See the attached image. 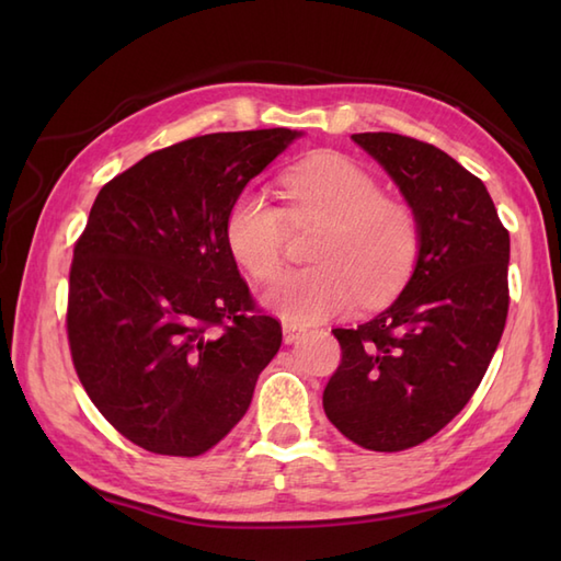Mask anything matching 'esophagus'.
Wrapping results in <instances>:
<instances>
[{
	"label": "esophagus",
	"instance_id": "esophagus-1",
	"mask_svg": "<svg viewBox=\"0 0 561 561\" xmlns=\"http://www.w3.org/2000/svg\"><path fill=\"white\" fill-rule=\"evenodd\" d=\"M282 330H284V342H287V344L296 342V340H299V337L304 335V332H306V328H304V325H299V323H291V320H284Z\"/></svg>",
	"mask_w": 561,
	"mask_h": 561
}]
</instances>
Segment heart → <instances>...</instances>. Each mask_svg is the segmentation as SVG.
<instances>
[{
    "label": "heart",
    "mask_w": 561,
    "mask_h": 561,
    "mask_svg": "<svg viewBox=\"0 0 561 561\" xmlns=\"http://www.w3.org/2000/svg\"><path fill=\"white\" fill-rule=\"evenodd\" d=\"M287 207L243 193L226 217V241L253 279L279 277L291 226L323 224L311 257L267 291V306L291 323L347 313L392 299L420 257L422 224L408 199L383 195L378 178L342 153H316L284 173Z\"/></svg>",
    "instance_id": "obj_1"
}]
</instances>
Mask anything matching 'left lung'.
Returning a JSON list of instances; mask_svg holds the SVG:
<instances>
[{
    "label": "left lung",
    "mask_w": 561,
    "mask_h": 561,
    "mask_svg": "<svg viewBox=\"0 0 561 561\" xmlns=\"http://www.w3.org/2000/svg\"><path fill=\"white\" fill-rule=\"evenodd\" d=\"M352 139L416 209L420 257L383 313L335 328L342 359L323 392L328 420L356 446L396 453L438 434L482 383L508 316V231L478 175L396 133Z\"/></svg>",
    "instance_id": "8db88e82"
}]
</instances>
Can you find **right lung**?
I'll return each instance as SVG.
<instances>
[{
  "instance_id": "right-lung-1",
  "label": "right lung",
  "mask_w": 561,
  "mask_h": 561,
  "mask_svg": "<svg viewBox=\"0 0 561 561\" xmlns=\"http://www.w3.org/2000/svg\"><path fill=\"white\" fill-rule=\"evenodd\" d=\"M291 129L214 133L149 153L93 202L75 243L67 340L83 390L159 456H202L241 422L282 344L226 241V217Z\"/></svg>"
}]
</instances>
